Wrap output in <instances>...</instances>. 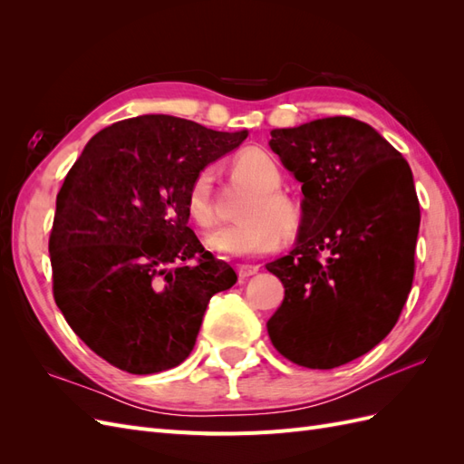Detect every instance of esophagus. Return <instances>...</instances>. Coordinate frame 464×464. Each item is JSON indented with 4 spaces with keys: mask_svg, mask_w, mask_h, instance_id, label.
I'll return each instance as SVG.
<instances>
[{
    "mask_svg": "<svg viewBox=\"0 0 464 464\" xmlns=\"http://www.w3.org/2000/svg\"><path fill=\"white\" fill-rule=\"evenodd\" d=\"M259 273V265H240L237 266V275H240V278H249Z\"/></svg>",
    "mask_w": 464,
    "mask_h": 464,
    "instance_id": "34e87169",
    "label": "esophagus"
}]
</instances>
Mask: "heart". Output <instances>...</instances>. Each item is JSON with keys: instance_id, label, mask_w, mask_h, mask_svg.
Masks as SVG:
<instances>
[{"instance_id": "b5f03b06", "label": "heart", "mask_w": 464, "mask_h": 464, "mask_svg": "<svg viewBox=\"0 0 464 464\" xmlns=\"http://www.w3.org/2000/svg\"><path fill=\"white\" fill-rule=\"evenodd\" d=\"M234 170L256 189L242 208V222L224 227L207 237V246L227 257L263 256L276 249L283 232L298 227V208L283 188V170L269 152L249 149L234 162ZM186 208L191 220L201 228L215 227V170L203 166L186 189Z\"/></svg>"}]
</instances>
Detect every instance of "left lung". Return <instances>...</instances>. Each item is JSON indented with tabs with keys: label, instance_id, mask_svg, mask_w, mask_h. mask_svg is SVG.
I'll return each instance as SVG.
<instances>
[{
	"label": "left lung",
	"instance_id": "obj_1",
	"mask_svg": "<svg viewBox=\"0 0 464 464\" xmlns=\"http://www.w3.org/2000/svg\"><path fill=\"white\" fill-rule=\"evenodd\" d=\"M271 135V149L302 181L304 217L296 247L266 265L285 286L266 331L286 360L333 370L382 343L409 298L420 228L412 172L354 118Z\"/></svg>",
	"mask_w": 464,
	"mask_h": 464
}]
</instances>
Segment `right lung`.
Here are the masks:
<instances>
[{
  "label": "right lung",
  "instance_id": "1",
  "mask_svg": "<svg viewBox=\"0 0 464 464\" xmlns=\"http://www.w3.org/2000/svg\"><path fill=\"white\" fill-rule=\"evenodd\" d=\"M246 137L139 116L98 131L67 172L48 244L53 300L111 366L135 375L179 366L208 300L236 285L188 227L186 189Z\"/></svg>",
  "mask_w": 464,
  "mask_h": 464
}]
</instances>
